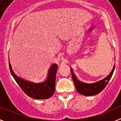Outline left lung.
Listing matches in <instances>:
<instances>
[{
	"label": "left lung",
	"mask_w": 121,
	"mask_h": 121,
	"mask_svg": "<svg viewBox=\"0 0 121 121\" xmlns=\"http://www.w3.org/2000/svg\"><path fill=\"white\" fill-rule=\"evenodd\" d=\"M115 66L113 67V70L107 77L101 81L95 82L93 84H86L78 81L75 75L73 73V70L71 68V76L78 92L84 96H93L101 92L107 85L109 81L110 80L115 70Z\"/></svg>",
	"instance_id": "8db88e82"
}]
</instances>
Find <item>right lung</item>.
<instances>
[{"mask_svg":"<svg viewBox=\"0 0 121 121\" xmlns=\"http://www.w3.org/2000/svg\"><path fill=\"white\" fill-rule=\"evenodd\" d=\"M9 67L11 75L20 86L23 92L30 98L36 99H46L53 95L55 91L56 75L57 70V65L54 64L49 70L48 76L45 82L36 84L28 82L18 78L13 73L9 62Z\"/></svg>","mask_w":121,"mask_h":121,"instance_id":"add662e5","label":"right lung"}]
</instances>
